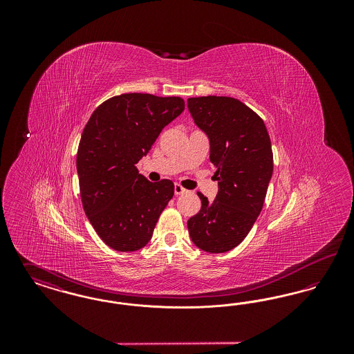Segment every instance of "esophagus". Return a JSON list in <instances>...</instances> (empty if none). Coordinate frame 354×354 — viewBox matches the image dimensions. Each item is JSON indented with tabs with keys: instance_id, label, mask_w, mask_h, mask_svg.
<instances>
[{
	"instance_id": "1",
	"label": "esophagus",
	"mask_w": 354,
	"mask_h": 354,
	"mask_svg": "<svg viewBox=\"0 0 354 354\" xmlns=\"http://www.w3.org/2000/svg\"><path fill=\"white\" fill-rule=\"evenodd\" d=\"M185 188H183L180 185H174V192H175V195H182V194H185Z\"/></svg>"
}]
</instances>
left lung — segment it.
I'll use <instances>...</instances> for the list:
<instances>
[{"instance_id": "obj_1", "label": "left lung", "mask_w": 354, "mask_h": 354, "mask_svg": "<svg viewBox=\"0 0 354 354\" xmlns=\"http://www.w3.org/2000/svg\"><path fill=\"white\" fill-rule=\"evenodd\" d=\"M187 106L208 135L219 185L212 202L198 194L202 208L187 221L188 232L203 251L227 252L245 239L263 209L273 172L270 135L263 119L235 98H188Z\"/></svg>"}]
</instances>
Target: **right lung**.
<instances>
[{"label": "right lung", "instance_id": "1", "mask_svg": "<svg viewBox=\"0 0 354 354\" xmlns=\"http://www.w3.org/2000/svg\"><path fill=\"white\" fill-rule=\"evenodd\" d=\"M183 110L179 97L129 93L103 102L86 123L77 152L80 192L87 219L110 248L133 252L151 240L174 183H152L136 163Z\"/></svg>", "mask_w": 354, "mask_h": 354}]
</instances>
